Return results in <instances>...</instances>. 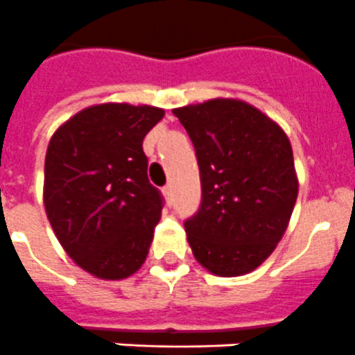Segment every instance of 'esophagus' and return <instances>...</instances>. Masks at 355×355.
Instances as JSON below:
<instances>
[{
    "mask_svg": "<svg viewBox=\"0 0 355 355\" xmlns=\"http://www.w3.org/2000/svg\"><path fill=\"white\" fill-rule=\"evenodd\" d=\"M163 196H165V199H167V200H172V187H171V184H165V187H163Z\"/></svg>",
    "mask_w": 355,
    "mask_h": 355,
    "instance_id": "esophagus-1",
    "label": "esophagus"
}]
</instances>
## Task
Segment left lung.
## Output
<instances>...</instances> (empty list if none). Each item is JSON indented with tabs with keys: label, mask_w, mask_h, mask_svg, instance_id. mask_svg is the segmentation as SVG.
<instances>
[{
	"label": "left lung",
	"mask_w": 355,
	"mask_h": 355,
	"mask_svg": "<svg viewBox=\"0 0 355 355\" xmlns=\"http://www.w3.org/2000/svg\"><path fill=\"white\" fill-rule=\"evenodd\" d=\"M196 149L200 205L184 220L200 265L222 277L258 268L288 227L299 183L286 133L258 108L211 99L175 108Z\"/></svg>",
	"instance_id": "8db88e82"
}]
</instances>
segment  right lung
<instances>
[{
  "instance_id": "obj_1",
  "label": "right lung",
  "mask_w": 355,
  "mask_h": 355,
  "mask_svg": "<svg viewBox=\"0 0 355 355\" xmlns=\"http://www.w3.org/2000/svg\"><path fill=\"white\" fill-rule=\"evenodd\" d=\"M162 117L155 106H90L49 142V224L65 252L96 277L124 279L146 261L165 200L149 183L142 142Z\"/></svg>"
}]
</instances>
